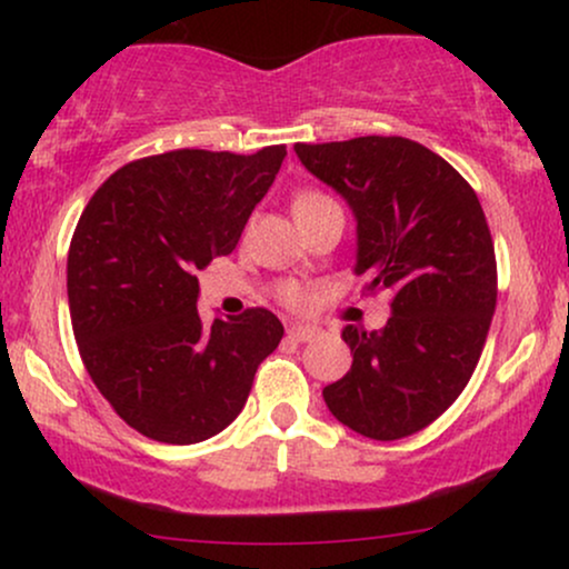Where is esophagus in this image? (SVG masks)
I'll use <instances>...</instances> for the list:
<instances>
[{"label": "esophagus", "instance_id": "1", "mask_svg": "<svg viewBox=\"0 0 569 569\" xmlns=\"http://www.w3.org/2000/svg\"><path fill=\"white\" fill-rule=\"evenodd\" d=\"M289 337L293 342H310L318 337V329L316 326H289Z\"/></svg>", "mask_w": 569, "mask_h": 569}]
</instances>
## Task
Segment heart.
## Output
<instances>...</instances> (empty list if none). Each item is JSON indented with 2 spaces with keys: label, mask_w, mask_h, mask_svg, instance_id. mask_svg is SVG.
Instances as JSON below:
<instances>
[{
  "label": "heart",
  "mask_w": 569,
  "mask_h": 569,
  "mask_svg": "<svg viewBox=\"0 0 569 569\" xmlns=\"http://www.w3.org/2000/svg\"><path fill=\"white\" fill-rule=\"evenodd\" d=\"M329 206H337L329 194L318 192V189H305V192H299L297 198H293V217L302 219L307 213H316ZM276 297L289 307V310H305V307L310 305L312 293L305 283H299V280H280L276 286Z\"/></svg>",
  "instance_id": "1"
}]
</instances>
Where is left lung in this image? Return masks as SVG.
<instances>
[{
  "label": "left lung",
  "mask_w": 569,
  "mask_h": 569,
  "mask_svg": "<svg viewBox=\"0 0 569 569\" xmlns=\"http://www.w3.org/2000/svg\"><path fill=\"white\" fill-rule=\"evenodd\" d=\"M293 152L356 213L363 291L390 293L385 329L345 326L352 367L323 401L367 439H407L452 407L485 350L498 264L481 202L447 160L401 136Z\"/></svg>",
  "instance_id": "left-lung-1"
}]
</instances>
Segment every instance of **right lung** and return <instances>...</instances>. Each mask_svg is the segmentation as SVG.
<instances>
[{"mask_svg":"<svg viewBox=\"0 0 569 569\" xmlns=\"http://www.w3.org/2000/svg\"><path fill=\"white\" fill-rule=\"evenodd\" d=\"M283 158L276 143L257 154L173 149L133 160L77 221L71 329L90 380L147 439L198 443L224 430L283 337L264 307L206 326L194 278L232 253Z\"/></svg>","mask_w":569,"mask_h":569,"instance_id":"add662e5","label":"right lung"}]
</instances>
